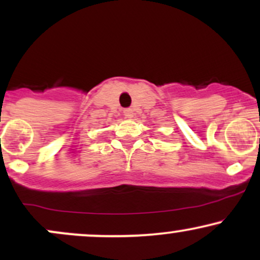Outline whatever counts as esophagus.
<instances>
[{"mask_svg":"<svg viewBox=\"0 0 260 260\" xmlns=\"http://www.w3.org/2000/svg\"><path fill=\"white\" fill-rule=\"evenodd\" d=\"M123 115L126 116L127 118H131V117H132V116H133V110H132V109H126V110H124V111H123Z\"/></svg>","mask_w":260,"mask_h":260,"instance_id":"esophagus-1","label":"esophagus"}]
</instances>
